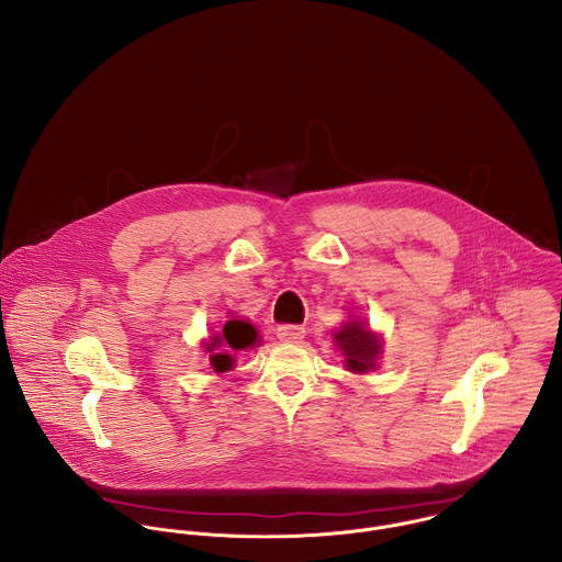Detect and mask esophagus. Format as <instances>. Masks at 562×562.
I'll return each instance as SVG.
<instances>
[{"label":"esophagus","mask_w":562,"mask_h":562,"mask_svg":"<svg viewBox=\"0 0 562 562\" xmlns=\"http://www.w3.org/2000/svg\"><path fill=\"white\" fill-rule=\"evenodd\" d=\"M277 336L283 342H301L305 338V329L301 325H281L277 329Z\"/></svg>","instance_id":"34e87169"}]
</instances>
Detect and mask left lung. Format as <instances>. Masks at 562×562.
Masks as SVG:
<instances>
[{"label":"left lung","instance_id":"1","mask_svg":"<svg viewBox=\"0 0 562 562\" xmlns=\"http://www.w3.org/2000/svg\"><path fill=\"white\" fill-rule=\"evenodd\" d=\"M336 342L340 351L347 356V367L353 373H367L374 369V358L381 353V345L376 336L371 334L364 323L349 321L338 334Z\"/></svg>","mask_w":562,"mask_h":562}]
</instances>
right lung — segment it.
Returning <instances> with one entry per match:
<instances>
[{
	"instance_id": "add662e5",
	"label": "right lung",
	"mask_w": 562,
	"mask_h": 562,
	"mask_svg": "<svg viewBox=\"0 0 562 562\" xmlns=\"http://www.w3.org/2000/svg\"><path fill=\"white\" fill-rule=\"evenodd\" d=\"M255 340H257V331H255V327H252L250 323H244V321H228V323L224 325V329H222V336L213 338V342H206L204 349H206L209 353H213L215 347L224 345V347H228V349L239 351V349L252 347ZM211 367H213L215 373H224V371H228V369L233 367V358L226 356V353H213V356H211Z\"/></svg>"
}]
</instances>
